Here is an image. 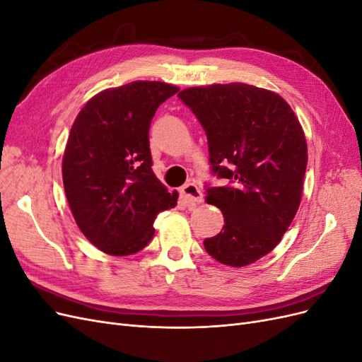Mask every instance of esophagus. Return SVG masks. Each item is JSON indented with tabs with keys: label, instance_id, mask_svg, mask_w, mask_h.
<instances>
[{
	"label": "esophagus",
	"instance_id": "esophagus-1",
	"mask_svg": "<svg viewBox=\"0 0 362 362\" xmlns=\"http://www.w3.org/2000/svg\"><path fill=\"white\" fill-rule=\"evenodd\" d=\"M180 192H181L182 198L185 199V204H189V205H196V204H201L204 201V194H202L201 189L193 182L185 184L184 187H181Z\"/></svg>",
	"mask_w": 362,
	"mask_h": 362
}]
</instances>
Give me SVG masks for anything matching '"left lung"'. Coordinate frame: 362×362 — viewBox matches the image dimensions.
Wrapping results in <instances>:
<instances>
[{
  "label": "left lung",
  "instance_id": "1",
  "mask_svg": "<svg viewBox=\"0 0 362 362\" xmlns=\"http://www.w3.org/2000/svg\"><path fill=\"white\" fill-rule=\"evenodd\" d=\"M178 96L205 129L213 175L228 181L205 185L206 204L225 217L205 250L226 266L252 264L275 249L298 213L308 163L302 127L278 93L245 83Z\"/></svg>",
  "mask_w": 362,
  "mask_h": 362
}]
</instances>
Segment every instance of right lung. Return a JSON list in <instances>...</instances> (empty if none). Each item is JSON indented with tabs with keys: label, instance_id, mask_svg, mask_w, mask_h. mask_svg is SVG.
<instances>
[{
	"label": "right lung",
	"instance_id": "obj_1",
	"mask_svg": "<svg viewBox=\"0 0 362 362\" xmlns=\"http://www.w3.org/2000/svg\"><path fill=\"white\" fill-rule=\"evenodd\" d=\"M180 89L134 81L86 103L63 156V185L76 225L110 255H131L154 235L158 213L177 205L152 172L149 127L157 108Z\"/></svg>",
	"mask_w": 362,
	"mask_h": 362
}]
</instances>
